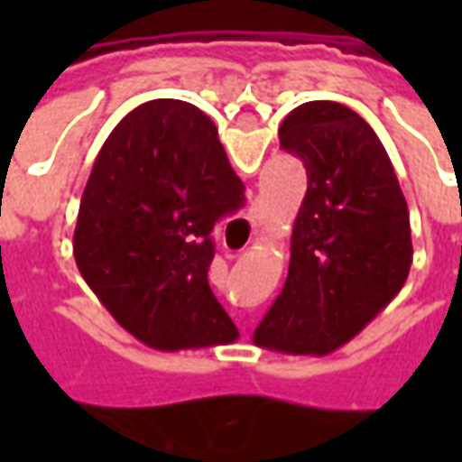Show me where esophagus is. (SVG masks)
<instances>
[{
	"mask_svg": "<svg viewBox=\"0 0 462 462\" xmlns=\"http://www.w3.org/2000/svg\"><path fill=\"white\" fill-rule=\"evenodd\" d=\"M262 217H260V212H257V208H250V222L252 225H254V227H257V222H260Z\"/></svg>",
	"mask_w": 462,
	"mask_h": 462,
	"instance_id": "1",
	"label": "esophagus"
}]
</instances>
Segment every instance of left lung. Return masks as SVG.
I'll return each mask as SVG.
<instances>
[{"mask_svg": "<svg viewBox=\"0 0 462 462\" xmlns=\"http://www.w3.org/2000/svg\"><path fill=\"white\" fill-rule=\"evenodd\" d=\"M280 145L304 162L307 195L291 230L287 282L254 341L324 356L403 287L413 260L408 205L386 148L348 106H297L282 121Z\"/></svg>", "mask_w": 462, "mask_h": 462, "instance_id": "8db88e82", "label": "left lung"}]
</instances>
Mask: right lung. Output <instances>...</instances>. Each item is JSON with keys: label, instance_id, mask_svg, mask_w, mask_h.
I'll list each match as a JSON object with an SVG mask.
<instances>
[{"label": "right lung", "instance_id": "right-lung-1", "mask_svg": "<svg viewBox=\"0 0 462 462\" xmlns=\"http://www.w3.org/2000/svg\"><path fill=\"white\" fill-rule=\"evenodd\" d=\"M245 185L198 106L155 98L133 108L96 158L79 208L74 257L123 329L161 351L237 339L208 270L215 222L240 210Z\"/></svg>", "mask_w": 462, "mask_h": 462}]
</instances>
